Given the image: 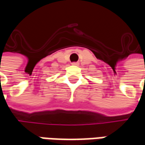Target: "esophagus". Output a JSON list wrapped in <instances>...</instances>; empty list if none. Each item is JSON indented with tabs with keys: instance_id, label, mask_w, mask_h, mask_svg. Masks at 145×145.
Instances as JSON below:
<instances>
[{
	"instance_id": "esophagus-1",
	"label": "esophagus",
	"mask_w": 145,
	"mask_h": 145,
	"mask_svg": "<svg viewBox=\"0 0 145 145\" xmlns=\"http://www.w3.org/2000/svg\"><path fill=\"white\" fill-rule=\"evenodd\" d=\"M72 65H74V66H78V62H74V63H72Z\"/></svg>"
}]
</instances>
